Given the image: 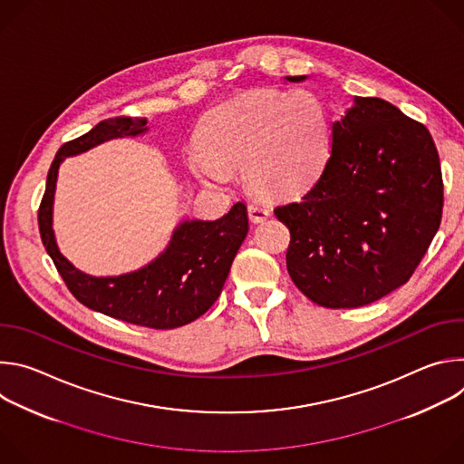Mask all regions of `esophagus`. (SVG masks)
Segmentation results:
<instances>
[{"instance_id": "esophagus-1", "label": "esophagus", "mask_w": 464, "mask_h": 464, "mask_svg": "<svg viewBox=\"0 0 464 464\" xmlns=\"http://www.w3.org/2000/svg\"><path fill=\"white\" fill-rule=\"evenodd\" d=\"M247 215L253 224H258L270 217V208L262 202H253L247 206Z\"/></svg>"}]
</instances>
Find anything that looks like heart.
I'll use <instances>...</instances> for the list:
<instances>
[{"label": "heart", "mask_w": 464, "mask_h": 464, "mask_svg": "<svg viewBox=\"0 0 464 464\" xmlns=\"http://www.w3.org/2000/svg\"><path fill=\"white\" fill-rule=\"evenodd\" d=\"M202 145L187 154L190 170L220 185L242 167L258 194L288 198L310 188L330 158V119L308 92L256 90L209 111L200 128Z\"/></svg>", "instance_id": "obj_1"}]
</instances>
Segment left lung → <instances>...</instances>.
I'll use <instances>...</instances> for the list:
<instances>
[{"label": "left lung", "instance_id": "obj_1", "mask_svg": "<svg viewBox=\"0 0 464 464\" xmlns=\"http://www.w3.org/2000/svg\"><path fill=\"white\" fill-rule=\"evenodd\" d=\"M306 77H286L301 82ZM444 185L428 128L378 97L333 124L319 179L274 209L290 229L286 268L324 308H356L410 281L442 218Z\"/></svg>", "mask_w": 464, "mask_h": 464}]
</instances>
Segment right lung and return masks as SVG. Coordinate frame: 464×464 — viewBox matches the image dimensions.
Here are the masks:
<instances>
[{
  "instance_id": "add662e5",
  "label": "right lung",
  "mask_w": 464,
  "mask_h": 464,
  "mask_svg": "<svg viewBox=\"0 0 464 464\" xmlns=\"http://www.w3.org/2000/svg\"><path fill=\"white\" fill-rule=\"evenodd\" d=\"M143 131H147L145 117H115L101 121L88 134L63 143L47 174L38 227L45 251L77 301L131 324L167 330L204 315L218 299L231 262L249 229L242 202L218 220H185L174 229L167 249L149 266L117 277H92L79 272L58 251L51 226L56 176L63 158L86 152L108 140Z\"/></svg>"
}]
</instances>
